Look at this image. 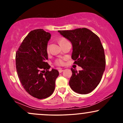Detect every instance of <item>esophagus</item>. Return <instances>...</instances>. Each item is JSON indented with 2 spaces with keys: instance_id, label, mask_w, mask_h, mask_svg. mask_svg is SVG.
Segmentation results:
<instances>
[{
  "instance_id": "34e87169",
  "label": "esophagus",
  "mask_w": 123,
  "mask_h": 123,
  "mask_svg": "<svg viewBox=\"0 0 123 123\" xmlns=\"http://www.w3.org/2000/svg\"><path fill=\"white\" fill-rule=\"evenodd\" d=\"M63 69H59V70H58V72H59V73H61V72H63Z\"/></svg>"
}]
</instances>
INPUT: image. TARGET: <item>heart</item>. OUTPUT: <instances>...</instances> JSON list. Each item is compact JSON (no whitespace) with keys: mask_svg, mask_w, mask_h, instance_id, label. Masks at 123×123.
Listing matches in <instances>:
<instances>
[{"mask_svg":"<svg viewBox=\"0 0 123 123\" xmlns=\"http://www.w3.org/2000/svg\"><path fill=\"white\" fill-rule=\"evenodd\" d=\"M66 39H65V38H62V39H60V43L61 44V43H62L63 42H65L66 41ZM49 46L48 45L47 46V51H49ZM55 63L58 66H62V65H63L65 63V60L64 59H61V58H60V59H57V60L55 61Z\"/></svg>","mask_w":123,"mask_h":123,"instance_id":"1","label":"heart"}]
</instances>
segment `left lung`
Segmentation results:
<instances>
[{"label": "left lung", "mask_w": 123, "mask_h": 123, "mask_svg": "<svg viewBox=\"0 0 123 123\" xmlns=\"http://www.w3.org/2000/svg\"><path fill=\"white\" fill-rule=\"evenodd\" d=\"M58 32L71 42L73 63L82 68L78 72L71 68L70 88L79 94L91 92L100 83L105 69V53L100 39L86 28Z\"/></svg>", "instance_id": "1"}]
</instances>
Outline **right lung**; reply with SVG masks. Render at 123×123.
Here are the masks:
<instances>
[{
    "mask_svg": "<svg viewBox=\"0 0 123 123\" xmlns=\"http://www.w3.org/2000/svg\"><path fill=\"white\" fill-rule=\"evenodd\" d=\"M51 35L43 29L31 31L15 54L18 78L24 88L35 98L44 99L52 95L59 75L57 70H49L47 46Z\"/></svg>",
    "mask_w": 123,
    "mask_h": 123,
    "instance_id": "1",
    "label": "right lung"
}]
</instances>
